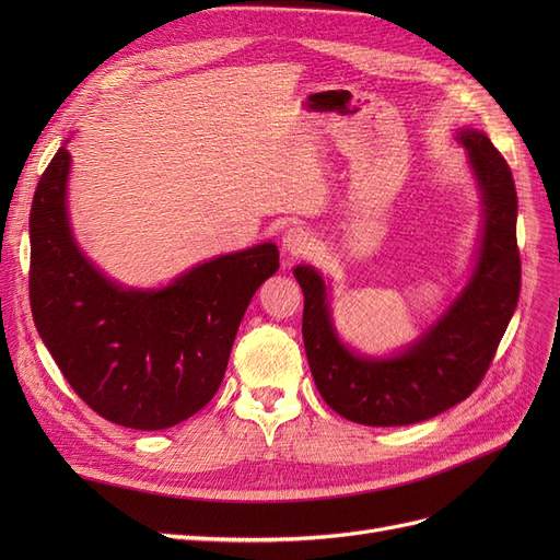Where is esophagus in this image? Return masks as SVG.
Segmentation results:
<instances>
[{
	"label": "esophagus",
	"mask_w": 560,
	"mask_h": 560,
	"mask_svg": "<svg viewBox=\"0 0 560 560\" xmlns=\"http://www.w3.org/2000/svg\"><path fill=\"white\" fill-rule=\"evenodd\" d=\"M282 249L287 254H292V257H306V254H311L315 249L313 233L301 229V226L287 229L282 235Z\"/></svg>",
	"instance_id": "1"
}]
</instances>
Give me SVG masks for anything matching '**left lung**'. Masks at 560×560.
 I'll use <instances>...</instances> for the list:
<instances>
[{"mask_svg":"<svg viewBox=\"0 0 560 560\" xmlns=\"http://www.w3.org/2000/svg\"><path fill=\"white\" fill-rule=\"evenodd\" d=\"M455 140L467 149L479 186V247L463 292L413 343L387 358L352 350L334 327L325 278L313 266L294 268L303 290V346L315 385L338 416L360 425H411L467 399L516 311L521 259L512 171L481 130L460 128Z\"/></svg>","mask_w":560,"mask_h":560,"instance_id":"8db88e82","label":"left lung"}]
</instances>
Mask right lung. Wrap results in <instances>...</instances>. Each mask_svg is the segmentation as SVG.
<instances>
[{
    "label": "right lung",
    "mask_w": 560,
    "mask_h": 560,
    "mask_svg": "<svg viewBox=\"0 0 560 560\" xmlns=\"http://www.w3.org/2000/svg\"><path fill=\"white\" fill-rule=\"evenodd\" d=\"M70 167V151L60 147L32 200L30 306L37 331L95 413L132 430L173 428L222 385L249 301L280 268L278 247L222 254L156 290L126 287L74 241Z\"/></svg>",
    "instance_id": "1"
}]
</instances>
